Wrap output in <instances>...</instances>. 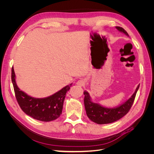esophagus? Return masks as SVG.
Instances as JSON below:
<instances>
[{
    "mask_svg": "<svg viewBox=\"0 0 154 154\" xmlns=\"http://www.w3.org/2000/svg\"><path fill=\"white\" fill-rule=\"evenodd\" d=\"M85 84V81L83 80V79H80V80H79L78 82H77V85L80 86V87H82Z\"/></svg>",
    "mask_w": 154,
    "mask_h": 154,
    "instance_id": "esophagus-1",
    "label": "esophagus"
}]
</instances>
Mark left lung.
<instances>
[{"instance_id":"1","label":"left lung","mask_w":154,"mask_h":154,"mask_svg":"<svg viewBox=\"0 0 154 154\" xmlns=\"http://www.w3.org/2000/svg\"><path fill=\"white\" fill-rule=\"evenodd\" d=\"M116 29L123 32L126 35L128 36L127 32L123 27L116 26ZM139 85L136 88V90L132 94L131 97L119 106L114 109H109L101 106L100 105L93 103L91 101L90 95L87 91L83 92L84 97V105L86 110V114L92 122L99 125L108 124L113 123L119 120L124 116L127 114L134 103L136 93L139 89Z\"/></svg>"}]
</instances>
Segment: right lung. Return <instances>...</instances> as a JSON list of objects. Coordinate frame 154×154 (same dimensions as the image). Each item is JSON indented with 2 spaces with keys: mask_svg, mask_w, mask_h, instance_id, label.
Returning <instances> with one entry per match:
<instances>
[{
  "mask_svg": "<svg viewBox=\"0 0 154 154\" xmlns=\"http://www.w3.org/2000/svg\"><path fill=\"white\" fill-rule=\"evenodd\" d=\"M11 81L17 101L22 111L33 119L45 122L57 119L62 114L66 93L72 85V83L67 85L45 98H35L26 94L17 87L13 67L11 69Z\"/></svg>",
  "mask_w": 154,
  "mask_h": 154,
  "instance_id": "right-lung-1",
  "label": "right lung"
}]
</instances>
